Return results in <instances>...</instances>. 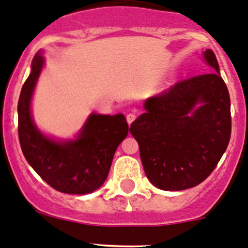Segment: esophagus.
<instances>
[{
	"mask_svg": "<svg viewBox=\"0 0 248 248\" xmlns=\"http://www.w3.org/2000/svg\"><path fill=\"white\" fill-rule=\"evenodd\" d=\"M135 119H136V114L135 113H129L126 116V121H127V123H129V125L132 123V122L135 121Z\"/></svg>",
	"mask_w": 248,
	"mask_h": 248,
	"instance_id": "esophagus-1",
	"label": "esophagus"
}]
</instances>
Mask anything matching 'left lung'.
Listing matches in <instances>:
<instances>
[{
  "label": "left lung",
  "mask_w": 248,
  "mask_h": 248,
  "mask_svg": "<svg viewBox=\"0 0 248 248\" xmlns=\"http://www.w3.org/2000/svg\"><path fill=\"white\" fill-rule=\"evenodd\" d=\"M211 73L178 81L144 104L130 126L145 175L157 188L195 187L216 168L232 132L231 98L211 50Z\"/></svg>",
  "instance_id": "obj_1"
}]
</instances>
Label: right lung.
Instances as JSON below:
<instances>
[{"label":"right lung","instance_id":"1","mask_svg":"<svg viewBox=\"0 0 248 248\" xmlns=\"http://www.w3.org/2000/svg\"><path fill=\"white\" fill-rule=\"evenodd\" d=\"M44 60L37 55L17 103V132L27 162L55 190L86 195L106 180L113 155L129 132L123 114H92L75 141L56 142L40 134L31 118V98Z\"/></svg>","mask_w":248,"mask_h":248}]
</instances>
